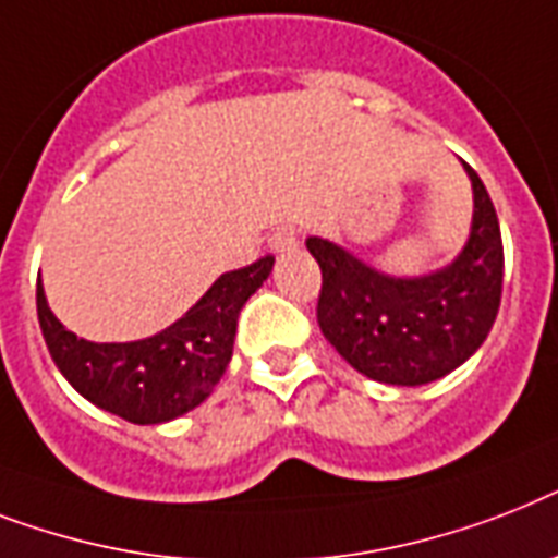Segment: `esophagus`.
I'll return each mask as SVG.
<instances>
[{
  "label": "esophagus",
  "mask_w": 558,
  "mask_h": 558,
  "mask_svg": "<svg viewBox=\"0 0 558 558\" xmlns=\"http://www.w3.org/2000/svg\"><path fill=\"white\" fill-rule=\"evenodd\" d=\"M267 244H270V251L274 253H291L300 247V233H296L293 227H276Z\"/></svg>",
  "instance_id": "1"
}]
</instances>
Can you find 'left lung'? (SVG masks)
Returning <instances> with one entry per match:
<instances>
[{
  "label": "left lung",
  "instance_id": "left-lung-1",
  "mask_svg": "<svg viewBox=\"0 0 558 558\" xmlns=\"http://www.w3.org/2000/svg\"><path fill=\"white\" fill-rule=\"evenodd\" d=\"M470 235L458 256L429 274L395 276L342 244L307 235L323 267L316 319L351 368L389 386H423L456 372L484 345L505 282V247L496 207L475 169Z\"/></svg>",
  "mask_w": 558,
  "mask_h": 558
}]
</instances>
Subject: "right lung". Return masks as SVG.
Listing matches in <instances>:
<instances>
[{
    "label": "right lung",
    "instance_id": "right-lung-1",
    "mask_svg": "<svg viewBox=\"0 0 558 558\" xmlns=\"http://www.w3.org/2000/svg\"><path fill=\"white\" fill-rule=\"evenodd\" d=\"M270 270L274 256L221 274L181 319L132 342H92L69 331L48 307L39 279V328L53 365L88 403L137 426L167 423L202 405L225 377L239 314Z\"/></svg>",
    "mask_w": 558,
    "mask_h": 558
}]
</instances>
